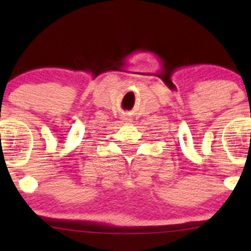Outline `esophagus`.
Segmentation results:
<instances>
[{
  "label": "esophagus",
  "instance_id": "obj_1",
  "mask_svg": "<svg viewBox=\"0 0 251 251\" xmlns=\"http://www.w3.org/2000/svg\"><path fill=\"white\" fill-rule=\"evenodd\" d=\"M123 121L124 123H131V121H132V119H131L130 116H123Z\"/></svg>",
  "mask_w": 251,
  "mask_h": 251
}]
</instances>
